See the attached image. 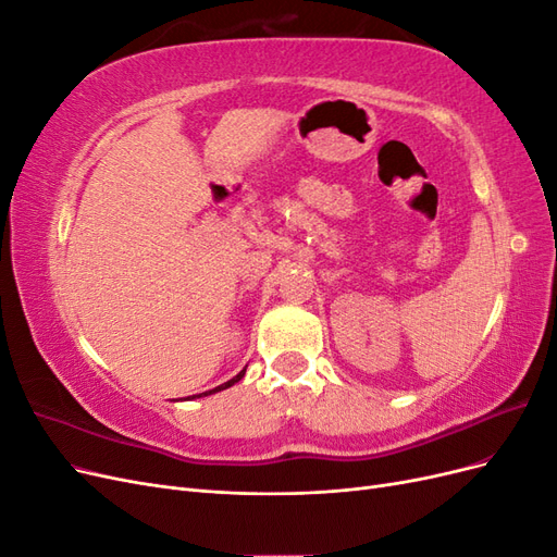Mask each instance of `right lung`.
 <instances>
[{"instance_id": "1", "label": "right lung", "mask_w": 557, "mask_h": 557, "mask_svg": "<svg viewBox=\"0 0 557 557\" xmlns=\"http://www.w3.org/2000/svg\"><path fill=\"white\" fill-rule=\"evenodd\" d=\"M244 374H246V369H242V372L234 376V379H230L227 383H223V385H218V387H213V391H207V393H199V395H193V399L195 397H207V395H213V393H218V391H225V387H230V385H234V383H239L242 379H244Z\"/></svg>"}]
</instances>
